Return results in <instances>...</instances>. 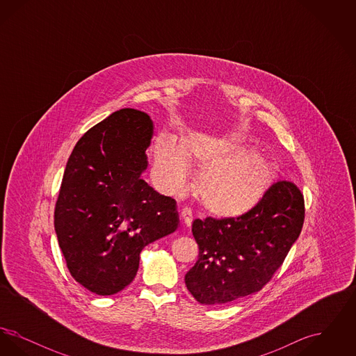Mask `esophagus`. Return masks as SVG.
Here are the masks:
<instances>
[{
    "label": "esophagus",
    "mask_w": 356,
    "mask_h": 356,
    "mask_svg": "<svg viewBox=\"0 0 356 356\" xmlns=\"http://www.w3.org/2000/svg\"><path fill=\"white\" fill-rule=\"evenodd\" d=\"M181 219L184 221V224L186 225H191L192 224V220H193V216H192V211L191 209H188V208H184L183 211H181Z\"/></svg>",
    "instance_id": "esophagus-1"
}]
</instances>
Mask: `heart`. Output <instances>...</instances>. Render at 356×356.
<instances>
[{"label": "heart", "mask_w": 356, "mask_h": 356, "mask_svg": "<svg viewBox=\"0 0 356 356\" xmlns=\"http://www.w3.org/2000/svg\"><path fill=\"white\" fill-rule=\"evenodd\" d=\"M232 137L188 134L179 145L160 135L153 144V173L167 192L183 188L186 165L203 167L196 179V195L204 208L219 218H237L250 212L271 184V163L260 153L240 152Z\"/></svg>", "instance_id": "obj_1"}]
</instances>
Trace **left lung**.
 I'll list each match as a JSON object with an SVG mask.
<instances>
[{"instance_id": "1", "label": "left lung", "mask_w": 356, "mask_h": 356, "mask_svg": "<svg viewBox=\"0 0 356 356\" xmlns=\"http://www.w3.org/2000/svg\"><path fill=\"white\" fill-rule=\"evenodd\" d=\"M305 212L302 191L280 180L241 216L193 220L199 259L186 272L188 291L199 303L211 305L260 291L300 235Z\"/></svg>"}]
</instances>
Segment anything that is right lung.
Instances as JSON below:
<instances>
[{
  "label": "right lung",
  "instance_id": "1",
  "mask_svg": "<svg viewBox=\"0 0 356 356\" xmlns=\"http://www.w3.org/2000/svg\"><path fill=\"white\" fill-rule=\"evenodd\" d=\"M153 124L124 108L90 128L69 156L54 229L70 275L97 295L132 283L145 245L176 231V202L140 176Z\"/></svg>",
  "mask_w": 356,
  "mask_h": 356
}]
</instances>
